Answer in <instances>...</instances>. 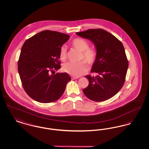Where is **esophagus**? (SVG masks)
<instances>
[{
	"mask_svg": "<svg viewBox=\"0 0 149 149\" xmlns=\"http://www.w3.org/2000/svg\"><path fill=\"white\" fill-rule=\"evenodd\" d=\"M78 77H72L71 79L72 80H75V79H78Z\"/></svg>",
	"mask_w": 149,
	"mask_h": 149,
	"instance_id": "34e87169",
	"label": "esophagus"
}]
</instances>
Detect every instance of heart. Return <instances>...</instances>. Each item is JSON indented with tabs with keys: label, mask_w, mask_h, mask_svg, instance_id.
Wrapping results in <instances>:
<instances>
[{
	"label": "heart",
	"mask_w": 149,
	"mask_h": 149,
	"mask_svg": "<svg viewBox=\"0 0 149 149\" xmlns=\"http://www.w3.org/2000/svg\"><path fill=\"white\" fill-rule=\"evenodd\" d=\"M71 45L77 50L81 52V58H83L89 65L94 63L97 58L95 51L89 48L88 42L81 38H76L71 42ZM60 59L64 61L66 59V49L65 46L61 47L59 52ZM63 70L64 72L74 77H80L84 74L87 70V66L85 61H81L77 63H67L63 65Z\"/></svg>",
	"instance_id": "1"
}]
</instances>
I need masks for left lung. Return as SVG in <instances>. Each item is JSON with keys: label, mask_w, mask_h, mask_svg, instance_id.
<instances>
[{"label": "left lung", "mask_w": 149, "mask_h": 149, "mask_svg": "<svg viewBox=\"0 0 149 149\" xmlns=\"http://www.w3.org/2000/svg\"><path fill=\"white\" fill-rule=\"evenodd\" d=\"M76 34L92 41L97 51V58L91 69L97 76H85L89 85L83 90L84 94L95 102L112 98L124 84L128 67L123 44L102 29H89Z\"/></svg>", "instance_id": "obj_1"}]
</instances>
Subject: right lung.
<instances>
[{"label": "right lung", "instance_id": "right-lung-1", "mask_svg": "<svg viewBox=\"0 0 149 149\" xmlns=\"http://www.w3.org/2000/svg\"><path fill=\"white\" fill-rule=\"evenodd\" d=\"M69 37L65 33L45 30L24 43L18 71L24 91L36 101L44 103L56 101L71 80L66 72L51 74L61 68L60 49Z\"/></svg>", "mask_w": 149, "mask_h": 149}]
</instances>
